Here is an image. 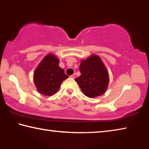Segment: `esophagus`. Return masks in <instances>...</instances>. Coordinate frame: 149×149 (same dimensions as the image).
Here are the masks:
<instances>
[{"instance_id": "34e87169", "label": "esophagus", "mask_w": 149, "mask_h": 149, "mask_svg": "<svg viewBox=\"0 0 149 149\" xmlns=\"http://www.w3.org/2000/svg\"><path fill=\"white\" fill-rule=\"evenodd\" d=\"M70 77H71V78H75V74H72V75H70Z\"/></svg>"}]
</instances>
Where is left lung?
I'll use <instances>...</instances> for the list:
<instances>
[{"mask_svg": "<svg viewBox=\"0 0 149 149\" xmlns=\"http://www.w3.org/2000/svg\"><path fill=\"white\" fill-rule=\"evenodd\" d=\"M81 75L75 79L84 94L89 98L102 95L107 89L109 77L102 60L91 55L82 60L79 66Z\"/></svg>", "mask_w": 149, "mask_h": 149, "instance_id": "1", "label": "left lung"}]
</instances>
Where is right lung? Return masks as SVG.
<instances>
[{"instance_id":"obj_1","label":"right lung","mask_w":149,"mask_h":149,"mask_svg":"<svg viewBox=\"0 0 149 149\" xmlns=\"http://www.w3.org/2000/svg\"><path fill=\"white\" fill-rule=\"evenodd\" d=\"M58 64L59 60L56 56L49 54L35 70L34 84L41 94L46 96L54 95L58 91L63 81L68 77Z\"/></svg>"}]
</instances>
